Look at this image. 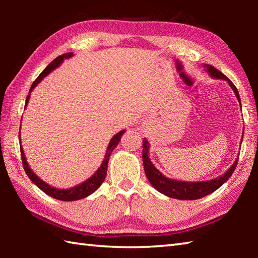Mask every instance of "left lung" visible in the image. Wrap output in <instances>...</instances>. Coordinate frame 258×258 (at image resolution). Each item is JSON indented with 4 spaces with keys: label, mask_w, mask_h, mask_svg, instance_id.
Here are the masks:
<instances>
[{
    "label": "left lung",
    "mask_w": 258,
    "mask_h": 258,
    "mask_svg": "<svg viewBox=\"0 0 258 258\" xmlns=\"http://www.w3.org/2000/svg\"><path fill=\"white\" fill-rule=\"evenodd\" d=\"M207 73L213 78H218V80H225L229 83L230 86L232 87L233 92L235 93L238 101L240 102V95L237 90V87L231 82L228 77H226L223 73H221L218 69L213 67L212 64H205ZM241 104V103H240ZM243 135V134H242ZM143 150H142V158H143V166H145V172L147 178L151 183V185L155 187L157 191H159L160 194H164L169 198L174 199H180V200H196L205 197V196L211 195L212 192L217 190L221 185H223L224 183L229 180L234 172L235 167H237L238 159H235L233 165L224 173L223 175L218 176L217 178H214L211 181H205V182H185V181H177L172 180V178L166 177L163 175L158 169H157L154 164L151 163L149 158V142L147 141V139L143 140Z\"/></svg>",
    "instance_id": "left-lung-1"
}]
</instances>
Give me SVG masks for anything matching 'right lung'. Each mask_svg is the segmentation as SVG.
<instances>
[{
	"mask_svg": "<svg viewBox=\"0 0 258 258\" xmlns=\"http://www.w3.org/2000/svg\"><path fill=\"white\" fill-rule=\"evenodd\" d=\"M71 56H73V52H68V53L59 55L58 58H55L53 61H52L49 66H47L44 69V71H43L40 74V76H38L36 80L34 81V83L32 84V87H30L29 94L27 95V98H26L25 106H27L28 100L30 98V92H32L34 87L36 86L38 83H40L43 80V78H44L47 75V74H50L52 71H54L56 67H59L60 63L62 62L64 59L71 58ZM124 133H125V131L123 130V131H120V132L117 133L116 135H113V138L110 140V142H109V146L107 148L106 155H104V159H103L102 164L99 167L98 171L95 172L90 178H87L86 181L81 183V184L71 187V189H58V187L51 186L50 184H47V183H45L44 181L41 180V178L38 177L36 174H35L32 171V169H30V167L27 164V160H26L23 147H20L21 159H23L24 169H25L26 174H27V176L30 178V181H32L34 184H36L43 192H45L47 196H50V197H52V198H55L58 200H63V202H74V200H80V199H83V198H86L87 196L92 195L94 191H97L100 187V185H101L103 183L104 178H106V175H107L109 157H110L112 150L115 149L117 146H118L121 135H123ZM19 137H20V134H19ZM20 145H21V142H20Z\"/></svg>",
	"mask_w": 258,
	"mask_h": 258,
	"instance_id": "add662e5",
	"label": "right lung"
}]
</instances>
